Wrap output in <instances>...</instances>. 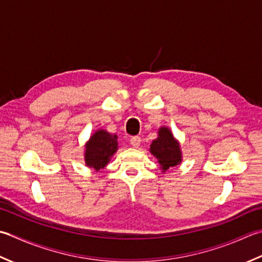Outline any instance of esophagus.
<instances>
[{"instance_id":"esophagus-1","label":"esophagus","mask_w":262,"mask_h":262,"mask_svg":"<svg viewBox=\"0 0 262 262\" xmlns=\"http://www.w3.org/2000/svg\"><path fill=\"white\" fill-rule=\"evenodd\" d=\"M130 143L132 145V147H135V148H138L139 146H140V143H141V138L140 137H132L131 139H130Z\"/></svg>"}]
</instances>
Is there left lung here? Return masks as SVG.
I'll return each instance as SVG.
<instances>
[{
  "label": "left lung",
  "mask_w": 262,
  "mask_h": 262,
  "mask_svg": "<svg viewBox=\"0 0 262 262\" xmlns=\"http://www.w3.org/2000/svg\"><path fill=\"white\" fill-rule=\"evenodd\" d=\"M150 152L156 157L163 172L182 162L180 143L166 126H162L158 130V138L151 142Z\"/></svg>",
  "instance_id": "8db88e82"
}]
</instances>
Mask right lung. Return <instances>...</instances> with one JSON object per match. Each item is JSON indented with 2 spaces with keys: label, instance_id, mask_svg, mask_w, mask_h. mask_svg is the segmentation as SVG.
I'll return each instance as SVG.
<instances>
[{
  "label": "right lung",
  "instance_id": "1",
  "mask_svg": "<svg viewBox=\"0 0 262 262\" xmlns=\"http://www.w3.org/2000/svg\"><path fill=\"white\" fill-rule=\"evenodd\" d=\"M117 150V136L105 130H97L90 137L84 149V163L88 167L104 168Z\"/></svg>",
  "mask_w": 262,
  "mask_h": 262
}]
</instances>
